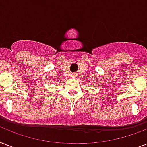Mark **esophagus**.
Masks as SVG:
<instances>
[{"instance_id":"1","label":"esophagus","mask_w":147,"mask_h":147,"mask_svg":"<svg viewBox=\"0 0 147 147\" xmlns=\"http://www.w3.org/2000/svg\"><path fill=\"white\" fill-rule=\"evenodd\" d=\"M76 76H77V74H76V73H73V74H72V75H71V78H76Z\"/></svg>"}]
</instances>
